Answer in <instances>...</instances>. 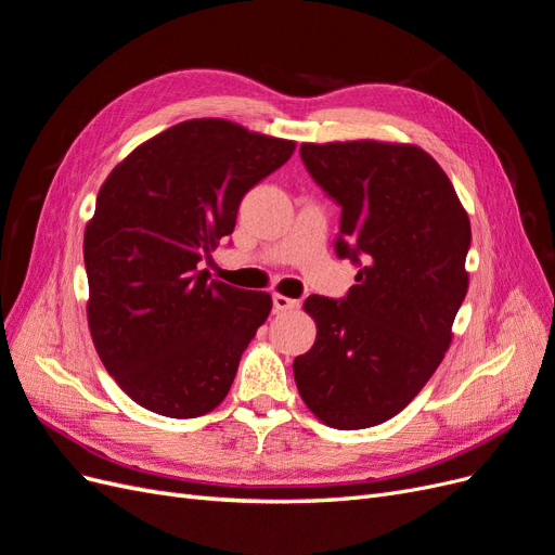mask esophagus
Here are the masks:
<instances>
[{
  "label": "esophagus",
  "mask_w": 555,
  "mask_h": 555,
  "mask_svg": "<svg viewBox=\"0 0 555 555\" xmlns=\"http://www.w3.org/2000/svg\"><path fill=\"white\" fill-rule=\"evenodd\" d=\"M296 308H298V300L287 298V296H282V294H273V310L275 312H292Z\"/></svg>",
  "instance_id": "1"
}]
</instances>
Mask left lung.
<instances>
[{
    "label": "left lung",
    "instance_id": "8db88e82",
    "mask_svg": "<svg viewBox=\"0 0 555 555\" xmlns=\"http://www.w3.org/2000/svg\"><path fill=\"white\" fill-rule=\"evenodd\" d=\"M312 180L340 206L335 255L359 268L345 298L308 296L317 340L294 359L300 398L338 430L389 422L424 389L467 294L469 220L416 145L304 143Z\"/></svg>",
    "mask_w": 555,
    "mask_h": 555
}]
</instances>
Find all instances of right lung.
Here are the masks:
<instances>
[{"label":"right lung","instance_id":"add662e5","mask_svg":"<svg viewBox=\"0 0 555 555\" xmlns=\"http://www.w3.org/2000/svg\"><path fill=\"white\" fill-rule=\"evenodd\" d=\"M292 153L294 141L204 117L139 145L99 190L82 241L88 322L108 375L141 408L194 418L227 398L273 300L196 266Z\"/></svg>","mask_w":555,"mask_h":555}]
</instances>
